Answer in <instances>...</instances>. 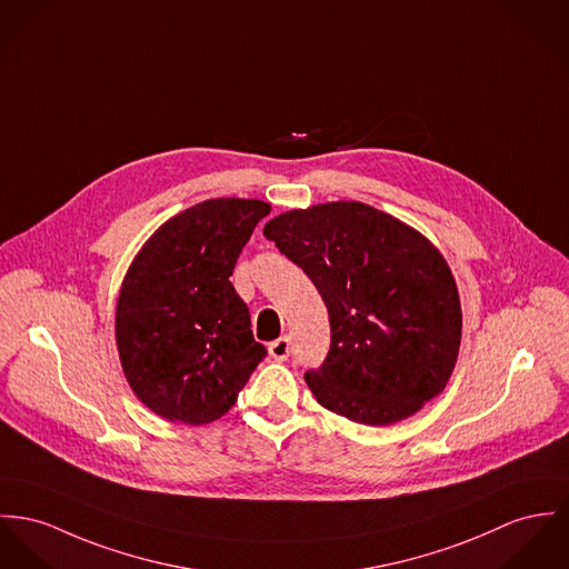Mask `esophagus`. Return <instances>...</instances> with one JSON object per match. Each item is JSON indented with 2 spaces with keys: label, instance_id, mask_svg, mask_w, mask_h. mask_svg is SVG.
Returning a JSON list of instances; mask_svg holds the SVG:
<instances>
[{
  "label": "esophagus",
  "instance_id": "1",
  "mask_svg": "<svg viewBox=\"0 0 569 569\" xmlns=\"http://www.w3.org/2000/svg\"><path fill=\"white\" fill-rule=\"evenodd\" d=\"M268 352H270V357H274V359H286V357L290 355V338L283 336V338L270 342V345H268Z\"/></svg>",
  "mask_w": 569,
  "mask_h": 569
}]
</instances>
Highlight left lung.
Instances as JSON below:
<instances>
[{
    "label": "left lung",
    "instance_id": "left-lung-1",
    "mask_svg": "<svg viewBox=\"0 0 569 569\" xmlns=\"http://www.w3.org/2000/svg\"><path fill=\"white\" fill-rule=\"evenodd\" d=\"M263 236L306 270L329 311L331 349L306 372L325 409L388 427L446 388L461 303L450 266L425 233L372 206L331 201L281 212Z\"/></svg>",
    "mask_w": 569,
    "mask_h": 569
}]
</instances>
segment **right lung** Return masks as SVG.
Segmentation results:
<instances>
[{
    "instance_id": "add662e5",
    "label": "right lung",
    "mask_w": 569,
    "mask_h": 569,
    "mask_svg": "<svg viewBox=\"0 0 569 569\" xmlns=\"http://www.w3.org/2000/svg\"><path fill=\"white\" fill-rule=\"evenodd\" d=\"M260 199L220 197L164 220L123 277L114 338L136 398L190 427L224 416L266 349L229 281L256 224Z\"/></svg>"
}]
</instances>
